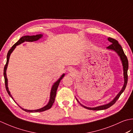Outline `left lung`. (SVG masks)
I'll list each match as a JSON object with an SVG mask.
<instances>
[{"label": "left lung", "instance_id": "8db88e82", "mask_svg": "<svg viewBox=\"0 0 133 133\" xmlns=\"http://www.w3.org/2000/svg\"><path fill=\"white\" fill-rule=\"evenodd\" d=\"M108 41L110 42H111V44H110L108 47H107V49L115 51L118 54V55H119V56L121 58V60L122 61V65H123V76H124L123 86L122 87V90H121L120 92L118 93V95L116 96V97H115L113 100H112L111 102H110L108 104H104V105H102V106H98L96 107H87L79 103V102L78 101L77 99H76L77 101L79 102V103L82 106H83L84 108H86L87 109L92 110H104V109H107L109 108L110 107H111V106L113 105V104L116 102V101L118 99V98H119L120 95L122 94V93L124 91V90H125L126 87L127 83H128V67H129V63H128V58H127V56L125 54V53H124V51L122 47H121V45L118 43V42L117 40H115V39L109 37Z\"/></svg>", "mask_w": 133, "mask_h": 133}]
</instances>
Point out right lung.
Listing matches in <instances>:
<instances>
[{
    "label": "right lung",
    "instance_id": "add662e5",
    "mask_svg": "<svg viewBox=\"0 0 133 133\" xmlns=\"http://www.w3.org/2000/svg\"><path fill=\"white\" fill-rule=\"evenodd\" d=\"M42 34H39V35H32V36H22V37L19 39V40L16 42L15 44H14L12 47L11 48L10 50L8 51V52L7 53V62H6V64H5V66L4 67V72H3V75H4V82H5V89H6L7 91L8 92V95H9L10 97L12 98V99L14 100V99L12 97V95H11L10 92L9 90H8V79L7 78V75H6V70L7 68V66H8V61H9V59H10V56L11 54L12 53V52L14 51V50L15 49V47L16 46H18L19 44H21V43H23L24 42H34V41H38V39L41 38L42 37ZM64 76V74L62 75L60 78L56 82L54 83V84H53V86H52L51 90V92H50V98L49 103L46 105L44 106L43 107H42L41 109H37V110H26V109H24L23 108H22L21 106H19L24 111H26V112H42L44 111H46L47 110L50 109L51 107H52V104L55 101V98L56 97V90H57V89L59 86V84L60 83L61 80L62 78H63ZM19 106V105H18Z\"/></svg>",
    "mask_w": 133,
    "mask_h": 133
}]
</instances>
